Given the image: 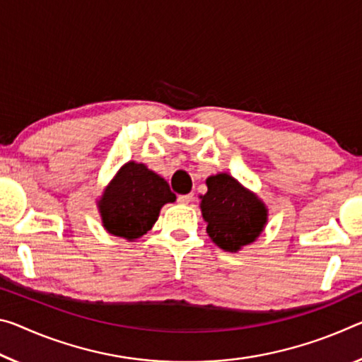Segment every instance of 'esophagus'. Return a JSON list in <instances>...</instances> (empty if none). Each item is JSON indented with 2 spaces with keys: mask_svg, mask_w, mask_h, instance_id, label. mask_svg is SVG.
Segmentation results:
<instances>
[{
  "mask_svg": "<svg viewBox=\"0 0 362 362\" xmlns=\"http://www.w3.org/2000/svg\"><path fill=\"white\" fill-rule=\"evenodd\" d=\"M193 199V193H188V194H179V198H177V202L180 204H188Z\"/></svg>",
  "mask_w": 362,
  "mask_h": 362,
  "instance_id": "1",
  "label": "esophagus"
}]
</instances>
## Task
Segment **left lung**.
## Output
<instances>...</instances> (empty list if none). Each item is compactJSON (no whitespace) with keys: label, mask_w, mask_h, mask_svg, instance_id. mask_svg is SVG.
Masks as SVG:
<instances>
[{"label":"left lung","mask_w":362,"mask_h":362,"mask_svg":"<svg viewBox=\"0 0 362 362\" xmlns=\"http://www.w3.org/2000/svg\"><path fill=\"white\" fill-rule=\"evenodd\" d=\"M206 185L202 212L212 242L223 251L253 243L267 221L266 206L228 174L209 177Z\"/></svg>","instance_id":"left-lung-1"}]
</instances>
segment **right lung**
I'll use <instances>...</instances> for the list:
<instances>
[{
  "mask_svg": "<svg viewBox=\"0 0 362 362\" xmlns=\"http://www.w3.org/2000/svg\"><path fill=\"white\" fill-rule=\"evenodd\" d=\"M175 202L169 183L145 164L127 163L103 193L100 211L109 233L135 240L158 221L165 203Z\"/></svg>",
  "mask_w": 362,
  "mask_h": 362,
  "instance_id": "add662e5",
  "label": "right lung"
}]
</instances>
